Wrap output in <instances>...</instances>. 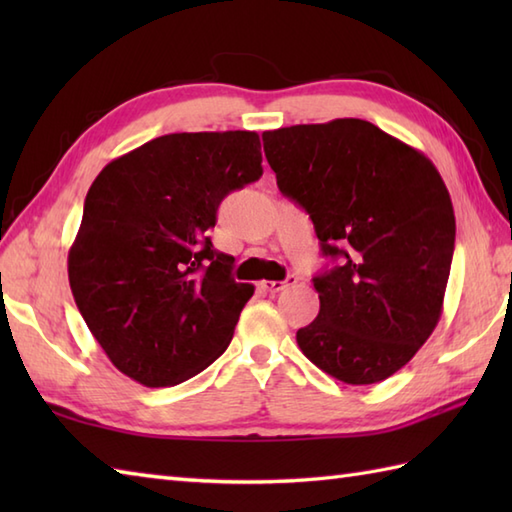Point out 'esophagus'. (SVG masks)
Returning a JSON list of instances; mask_svg holds the SVG:
<instances>
[{
    "instance_id": "34e87169",
    "label": "esophagus",
    "mask_w": 512,
    "mask_h": 512,
    "mask_svg": "<svg viewBox=\"0 0 512 512\" xmlns=\"http://www.w3.org/2000/svg\"><path fill=\"white\" fill-rule=\"evenodd\" d=\"M295 281H297L295 275L286 277L284 281H259V290H262V292H270V295H275V292H281L284 288L292 286V284H295Z\"/></svg>"
}]
</instances>
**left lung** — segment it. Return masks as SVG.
<instances>
[{
  "label": "left lung",
  "instance_id": "obj_1",
  "mask_svg": "<svg viewBox=\"0 0 512 512\" xmlns=\"http://www.w3.org/2000/svg\"><path fill=\"white\" fill-rule=\"evenodd\" d=\"M279 191L310 215L334 266L312 279L319 317L301 352L347 385L416 354L442 314L455 246L451 195L418 149L361 118L264 132Z\"/></svg>",
  "mask_w": 512,
  "mask_h": 512
}]
</instances>
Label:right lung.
Here are the masks:
<instances>
[{"mask_svg": "<svg viewBox=\"0 0 512 512\" xmlns=\"http://www.w3.org/2000/svg\"><path fill=\"white\" fill-rule=\"evenodd\" d=\"M255 132L167 134L112 160L85 195L70 288L116 369L180 385L220 358L255 288L206 235L217 206L259 180Z\"/></svg>", "mask_w": 512, "mask_h": 512, "instance_id": "obj_1", "label": "right lung"}]
</instances>
